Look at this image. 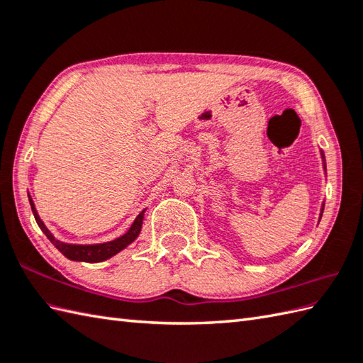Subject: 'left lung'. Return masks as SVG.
I'll use <instances>...</instances> for the list:
<instances>
[{"mask_svg": "<svg viewBox=\"0 0 363 363\" xmlns=\"http://www.w3.org/2000/svg\"><path fill=\"white\" fill-rule=\"evenodd\" d=\"M321 159H323V167H325V169H326V162H325V154H323V151H321ZM323 209H325V204L321 206V212H320V218H321V215H323Z\"/></svg>", "mask_w": 363, "mask_h": 363, "instance_id": "8db88e82", "label": "left lung"}]
</instances>
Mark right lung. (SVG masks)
Returning a JSON list of instances; mask_svg holds the SVG:
<instances>
[{
  "mask_svg": "<svg viewBox=\"0 0 363 363\" xmlns=\"http://www.w3.org/2000/svg\"><path fill=\"white\" fill-rule=\"evenodd\" d=\"M29 204H30V209H33L34 218L37 221L38 228H40L42 233L48 237V240L56 246V248L62 252L67 259L76 260V262H89V264H95V262H103V260L111 259L112 256H115V254H118L120 251L125 250L128 245L133 243L138 237V234H140L142 223L145 217V211H142L137 215V218L134 220L133 225H130V228L128 229V233L120 235L118 238H115V240L95 243V245H73V243H64L57 240V238H54V235L50 233V229L45 226V223L40 220V217H38L34 201L30 199V196H29Z\"/></svg>",
  "mask_w": 363,
  "mask_h": 363,
  "instance_id": "1",
  "label": "right lung"
}]
</instances>
